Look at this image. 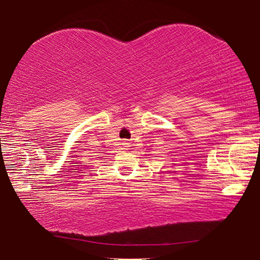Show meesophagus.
<instances>
[{
    "label": "esophagus",
    "instance_id": "esophagus-1",
    "mask_svg": "<svg viewBox=\"0 0 260 260\" xmlns=\"http://www.w3.org/2000/svg\"><path fill=\"white\" fill-rule=\"evenodd\" d=\"M123 145H124V147H125V148H127V147H129V143H127V142H124V143H123Z\"/></svg>",
    "mask_w": 260,
    "mask_h": 260
}]
</instances>
